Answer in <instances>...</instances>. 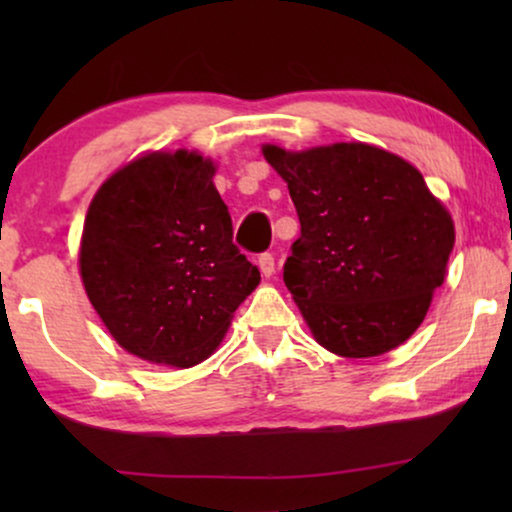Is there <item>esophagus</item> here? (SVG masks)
Masks as SVG:
<instances>
[{"label": "esophagus", "instance_id": "esophagus-1", "mask_svg": "<svg viewBox=\"0 0 512 512\" xmlns=\"http://www.w3.org/2000/svg\"><path fill=\"white\" fill-rule=\"evenodd\" d=\"M258 268H261L265 277H272V272H275V254L265 251V254L258 256Z\"/></svg>", "mask_w": 512, "mask_h": 512}]
</instances>
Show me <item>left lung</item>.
Here are the masks:
<instances>
[{"label": "left lung", "instance_id": "1", "mask_svg": "<svg viewBox=\"0 0 512 512\" xmlns=\"http://www.w3.org/2000/svg\"><path fill=\"white\" fill-rule=\"evenodd\" d=\"M263 156L296 205L284 284L319 345L366 359L408 340L454 247L450 214L419 170L361 142L300 153L268 144Z\"/></svg>", "mask_w": 512, "mask_h": 512}]
</instances>
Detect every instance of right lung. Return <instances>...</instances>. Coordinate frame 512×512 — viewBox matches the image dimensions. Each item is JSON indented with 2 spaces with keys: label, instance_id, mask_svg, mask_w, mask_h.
<instances>
[{
  "label": "right lung",
  "instance_id": "1",
  "mask_svg": "<svg viewBox=\"0 0 512 512\" xmlns=\"http://www.w3.org/2000/svg\"><path fill=\"white\" fill-rule=\"evenodd\" d=\"M198 153H151L104 181L90 202L81 277L121 347L191 368L261 282L233 242V221Z\"/></svg>",
  "mask_w": 512,
  "mask_h": 512
}]
</instances>
